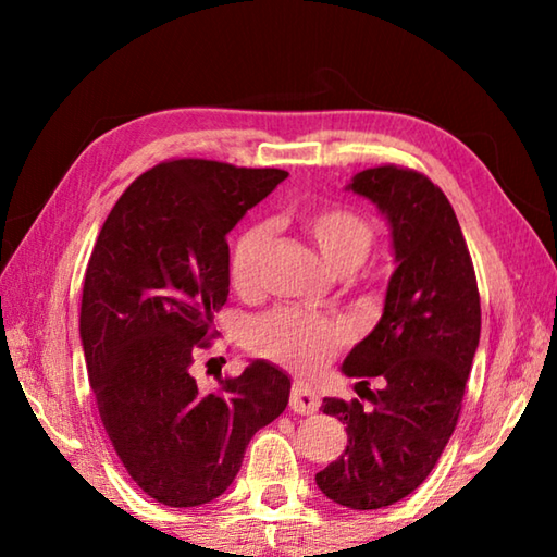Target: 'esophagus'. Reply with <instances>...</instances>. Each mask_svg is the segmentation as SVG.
Wrapping results in <instances>:
<instances>
[{"label":"esophagus","mask_w":557,"mask_h":557,"mask_svg":"<svg viewBox=\"0 0 557 557\" xmlns=\"http://www.w3.org/2000/svg\"><path fill=\"white\" fill-rule=\"evenodd\" d=\"M289 408L297 414H312L319 410V395L312 385L305 381H295L289 391Z\"/></svg>","instance_id":"34e87169"}]
</instances>
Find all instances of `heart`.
<instances>
[{
  "label": "heart",
  "instance_id": "obj_1",
  "mask_svg": "<svg viewBox=\"0 0 557 557\" xmlns=\"http://www.w3.org/2000/svg\"><path fill=\"white\" fill-rule=\"evenodd\" d=\"M299 225L322 252L329 268L348 275L369 258L373 248V225L348 206L326 203L299 213ZM272 243V225L248 223L238 231L228 250L231 285L250 295L260 285L262 265ZM351 338V329L338 319L314 317L297 309H275L256 319L248 329V348L272 363L295 371H317L342 351Z\"/></svg>",
  "mask_w": 557,
  "mask_h": 557
}]
</instances>
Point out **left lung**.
<instances>
[{"instance_id": "obj_1", "label": "left lung", "mask_w": 557, "mask_h": 557, "mask_svg": "<svg viewBox=\"0 0 557 557\" xmlns=\"http://www.w3.org/2000/svg\"><path fill=\"white\" fill-rule=\"evenodd\" d=\"M356 194L388 215L398 268L381 322L346 356L356 391L381 379L371 405L324 398L346 425V449L317 474L332 502L373 511L412 494L457 428L474 361L482 305L455 209L425 174L383 164L358 172Z\"/></svg>"}]
</instances>
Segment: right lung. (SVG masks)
<instances>
[{
    "mask_svg": "<svg viewBox=\"0 0 557 557\" xmlns=\"http://www.w3.org/2000/svg\"><path fill=\"white\" fill-rule=\"evenodd\" d=\"M282 169L166 159L132 182L90 252L81 338L102 428L127 474L174 508L219 498L250 437L280 418L289 379L268 361L201 393L188 369L228 299V240Z\"/></svg>",
    "mask_w": 557,
    "mask_h": 557,
    "instance_id": "1",
    "label": "right lung"
}]
</instances>
